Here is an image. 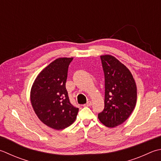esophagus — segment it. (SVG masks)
Masks as SVG:
<instances>
[{
  "label": "esophagus",
  "mask_w": 161,
  "mask_h": 161,
  "mask_svg": "<svg viewBox=\"0 0 161 161\" xmlns=\"http://www.w3.org/2000/svg\"><path fill=\"white\" fill-rule=\"evenodd\" d=\"M91 104H92V103H91V101H88L86 104H84L83 106L84 107H89V106L91 105Z\"/></svg>",
  "instance_id": "1"
}]
</instances>
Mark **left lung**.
Listing matches in <instances>:
<instances>
[{
	"label": "left lung",
	"mask_w": 161,
	"mask_h": 161,
	"mask_svg": "<svg viewBox=\"0 0 161 161\" xmlns=\"http://www.w3.org/2000/svg\"><path fill=\"white\" fill-rule=\"evenodd\" d=\"M105 75V108L98 119L109 128L121 125L136 105V84L130 70L110 55L100 56Z\"/></svg>",
	"instance_id": "left-lung-1"
}]
</instances>
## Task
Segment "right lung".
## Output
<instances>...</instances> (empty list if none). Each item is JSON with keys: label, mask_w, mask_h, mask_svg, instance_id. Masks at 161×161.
I'll return each instance as SVG.
<instances>
[{"label": "right lung", "mask_w": 161, "mask_h": 161, "mask_svg": "<svg viewBox=\"0 0 161 161\" xmlns=\"http://www.w3.org/2000/svg\"><path fill=\"white\" fill-rule=\"evenodd\" d=\"M73 58H59L37 75L31 91V101L40 120L62 130L77 118L79 108L72 105L65 88L69 65Z\"/></svg>", "instance_id": "right-lung-1"}]
</instances>
